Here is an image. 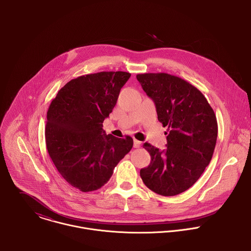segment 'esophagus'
I'll return each instance as SVG.
<instances>
[{
	"label": "esophagus",
	"mask_w": 251,
	"mask_h": 251,
	"mask_svg": "<svg viewBox=\"0 0 251 251\" xmlns=\"http://www.w3.org/2000/svg\"><path fill=\"white\" fill-rule=\"evenodd\" d=\"M140 146H141V142L138 141V140H136V139H134V141H133V147H134V148H139Z\"/></svg>",
	"instance_id": "esophagus-1"
}]
</instances>
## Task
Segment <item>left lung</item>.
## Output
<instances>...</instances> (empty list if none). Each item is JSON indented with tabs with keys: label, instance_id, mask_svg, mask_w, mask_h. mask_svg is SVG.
<instances>
[{
	"label": "left lung",
	"instance_id": "1",
	"mask_svg": "<svg viewBox=\"0 0 251 251\" xmlns=\"http://www.w3.org/2000/svg\"><path fill=\"white\" fill-rule=\"evenodd\" d=\"M153 100L157 119L167 126L166 149L145 143L151 163L140 170L151 191L174 196L191 187L209 165L217 138L215 112L204 95L187 81L168 73L136 75Z\"/></svg>",
	"mask_w": 251,
	"mask_h": 251
}]
</instances>
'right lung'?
Returning <instances> with one entry per match:
<instances>
[{"label":"right lung","instance_id":"1","mask_svg":"<svg viewBox=\"0 0 251 251\" xmlns=\"http://www.w3.org/2000/svg\"><path fill=\"white\" fill-rule=\"evenodd\" d=\"M129 77L125 72L79 76L58 92L48 108V153L61 176L80 191L103 186L133 146L130 136L117 138L102 128Z\"/></svg>","mask_w":251,"mask_h":251}]
</instances>
